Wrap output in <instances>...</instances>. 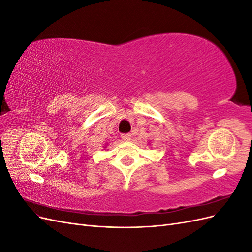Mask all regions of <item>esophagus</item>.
Masks as SVG:
<instances>
[{
  "instance_id": "34e87169",
  "label": "esophagus",
  "mask_w": 252,
  "mask_h": 252,
  "mask_svg": "<svg viewBox=\"0 0 252 252\" xmlns=\"http://www.w3.org/2000/svg\"><path fill=\"white\" fill-rule=\"evenodd\" d=\"M122 139L124 141H130L131 140V134L130 133H123L122 134Z\"/></svg>"
}]
</instances>
